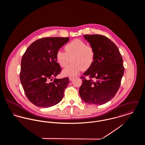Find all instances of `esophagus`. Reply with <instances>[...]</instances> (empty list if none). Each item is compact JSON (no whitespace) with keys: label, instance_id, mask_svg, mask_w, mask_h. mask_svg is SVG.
<instances>
[{"label":"esophagus","instance_id":"obj_1","mask_svg":"<svg viewBox=\"0 0 145 145\" xmlns=\"http://www.w3.org/2000/svg\"><path fill=\"white\" fill-rule=\"evenodd\" d=\"M74 78H75V77H74V76H70L69 77V79H70V81H72Z\"/></svg>","mask_w":145,"mask_h":145}]
</instances>
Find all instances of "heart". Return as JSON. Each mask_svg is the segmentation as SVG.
Returning <instances> with one entry per match:
<instances>
[{
	"mask_svg": "<svg viewBox=\"0 0 145 145\" xmlns=\"http://www.w3.org/2000/svg\"><path fill=\"white\" fill-rule=\"evenodd\" d=\"M65 52L58 51L56 54V59L62 67L67 66L71 59V64L62 71V75L74 76L83 70L88 69L95 59L94 48L85 42L75 39L68 43L64 47Z\"/></svg>",
	"mask_w": 145,
	"mask_h": 145,
	"instance_id": "obj_1",
	"label": "heart"
}]
</instances>
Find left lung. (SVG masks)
I'll return each instance as SVG.
<instances>
[{
    "label": "left lung",
    "mask_w": 145,
    "mask_h": 145,
    "mask_svg": "<svg viewBox=\"0 0 145 145\" xmlns=\"http://www.w3.org/2000/svg\"><path fill=\"white\" fill-rule=\"evenodd\" d=\"M84 37L94 48L95 59L80 77L83 81L79 94L87 103L102 105L112 99L120 87L124 71L122 57L117 46L108 37L100 35ZM85 76L89 79L86 80Z\"/></svg>",
    "instance_id": "obj_1"
}]
</instances>
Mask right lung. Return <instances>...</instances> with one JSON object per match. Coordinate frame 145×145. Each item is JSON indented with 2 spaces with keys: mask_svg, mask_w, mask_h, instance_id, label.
<instances>
[{
  "mask_svg": "<svg viewBox=\"0 0 145 145\" xmlns=\"http://www.w3.org/2000/svg\"><path fill=\"white\" fill-rule=\"evenodd\" d=\"M69 40V37L42 38L31 44L22 56L21 84L28 100L37 106H52L63 98L69 79L51 81L61 71L56 54Z\"/></svg>",
  "mask_w": 145,
  "mask_h": 145,
  "instance_id": "add662e5",
  "label": "right lung"
}]
</instances>
